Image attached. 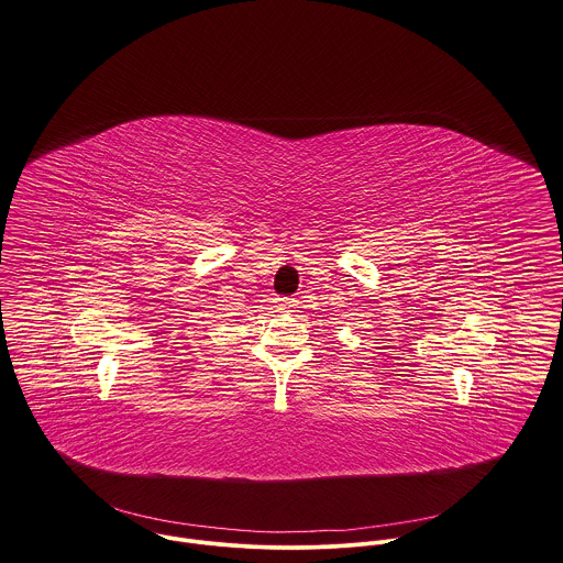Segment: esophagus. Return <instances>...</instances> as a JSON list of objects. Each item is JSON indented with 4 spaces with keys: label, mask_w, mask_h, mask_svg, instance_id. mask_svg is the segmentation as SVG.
<instances>
[{
    "label": "esophagus",
    "mask_w": 563,
    "mask_h": 563,
    "mask_svg": "<svg viewBox=\"0 0 563 563\" xmlns=\"http://www.w3.org/2000/svg\"><path fill=\"white\" fill-rule=\"evenodd\" d=\"M274 302H276V309H278V311H294L298 300H296V298H276Z\"/></svg>",
    "instance_id": "34e87169"
}]
</instances>
